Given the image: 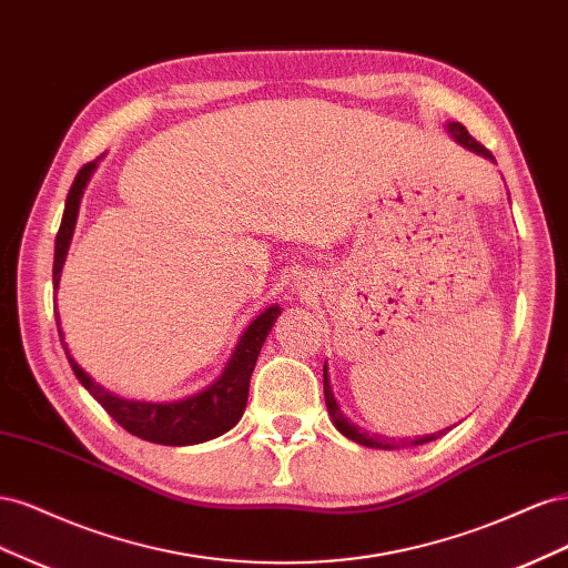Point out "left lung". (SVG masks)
<instances>
[{
  "label": "left lung",
  "mask_w": 568,
  "mask_h": 568,
  "mask_svg": "<svg viewBox=\"0 0 568 568\" xmlns=\"http://www.w3.org/2000/svg\"><path fill=\"white\" fill-rule=\"evenodd\" d=\"M445 130H448L453 140H455L457 144H462L464 149H469V151L478 153V156H484V159H488V161L495 163L493 153H490L484 144H478V142L474 140V136L467 132V128H464L462 123H448V125H445ZM324 400H326V409H329L332 424L338 428V432H341L343 436H346V438H351V440H355V443H359V445H365V448L398 450V448H407V445L432 443V440L440 438L445 432H448V428H443V432H438V434L415 436V438H400V443H395V438H388V436L367 434L365 428H359L357 424H353L346 415H343V409H341V405L336 403V395H334V388H332V382H329V372H326V363H324Z\"/></svg>",
  "instance_id": "left-lung-1"
}]
</instances>
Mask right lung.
I'll return each instance as SVG.
<instances>
[{
  "label": "right lung",
  "mask_w": 568,
  "mask_h": 568,
  "mask_svg": "<svg viewBox=\"0 0 568 568\" xmlns=\"http://www.w3.org/2000/svg\"><path fill=\"white\" fill-rule=\"evenodd\" d=\"M97 165H99V159L82 165L80 173L75 175L71 192H68L61 227L57 234V246H54V291H59L65 255L73 242L84 186H88L90 178L94 175ZM280 315H282L280 305L265 307V311L244 329L242 338H239L225 369H222L217 379L194 395H186L182 400H170V403L120 398V395H115L113 390L97 384L92 376L75 363V357L63 343L59 311H57V326H59L63 351L68 355V363H71L78 382L90 390L92 398L104 407L109 415L125 428V432L149 443L196 445V443H205L227 434L230 428L236 426V422L242 419L246 400H248V384H251L255 359L261 355V348L272 329V324L277 322Z\"/></svg>",
  "instance_id": "right-lung-1"
}]
</instances>
